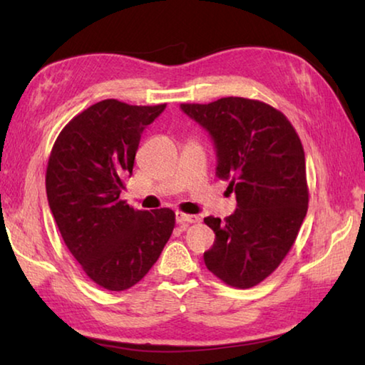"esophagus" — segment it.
I'll return each instance as SVG.
<instances>
[{"label": "esophagus", "instance_id": "1", "mask_svg": "<svg viewBox=\"0 0 365 365\" xmlns=\"http://www.w3.org/2000/svg\"><path fill=\"white\" fill-rule=\"evenodd\" d=\"M175 219H177V224H180L183 227H187L190 224H195L200 219H197V215L193 214H185V212H177L175 214Z\"/></svg>", "mask_w": 365, "mask_h": 365}]
</instances>
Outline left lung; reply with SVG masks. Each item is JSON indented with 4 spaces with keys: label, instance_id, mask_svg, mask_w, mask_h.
Returning a JSON list of instances; mask_svg holds the SVG:
<instances>
[{
    "label": "left lung",
    "instance_id": "left-lung-1",
    "mask_svg": "<svg viewBox=\"0 0 365 365\" xmlns=\"http://www.w3.org/2000/svg\"><path fill=\"white\" fill-rule=\"evenodd\" d=\"M182 110L211 133L217 177L228 180L237 211L205 219L215 233L205 264L224 283L251 288L279 267L307 212L302 143L282 110L250 98L228 96Z\"/></svg>",
    "mask_w": 365,
    "mask_h": 365
}]
</instances>
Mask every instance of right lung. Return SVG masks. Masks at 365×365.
<instances>
[{
    "mask_svg": "<svg viewBox=\"0 0 365 365\" xmlns=\"http://www.w3.org/2000/svg\"><path fill=\"white\" fill-rule=\"evenodd\" d=\"M165 109L103 100L54 141L46 196L67 250L91 282L123 292L143 279L175 227L169 207L138 211L120 200L145 127Z\"/></svg>",
    "mask_w": 365,
    "mask_h": 365,
    "instance_id": "1",
    "label": "right lung"
}]
</instances>
